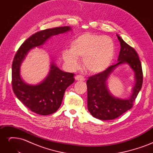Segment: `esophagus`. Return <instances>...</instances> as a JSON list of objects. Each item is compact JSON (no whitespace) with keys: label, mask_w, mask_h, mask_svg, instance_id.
<instances>
[{"label":"esophagus","mask_w":153,"mask_h":153,"mask_svg":"<svg viewBox=\"0 0 153 153\" xmlns=\"http://www.w3.org/2000/svg\"><path fill=\"white\" fill-rule=\"evenodd\" d=\"M75 79L78 81H84L85 78L84 76H81V75H76L75 76Z\"/></svg>","instance_id":"obj_1"}]
</instances>
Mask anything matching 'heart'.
<instances>
[{
    "instance_id": "heart-1",
    "label": "heart",
    "mask_w": 153,
    "mask_h": 153,
    "mask_svg": "<svg viewBox=\"0 0 153 153\" xmlns=\"http://www.w3.org/2000/svg\"><path fill=\"white\" fill-rule=\"evenodd\" d=\"M114 54L115 45L112 39L87 32L71 41L69 51L64 50L62 57L72 68L78 66L77 59L83 58V65L85 70L89 73L97 74L109 66Z\"/></svg>"
}]
</instances>
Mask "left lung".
Instances as JSON below:
<instances>
[{"mask_svg":"<svg viewBox=\"0 0 153 153\" xmlns=\"http://www.w3.org/2000/svg\"><path fill=\"white\" fill-rule=\"evenodd\" d=\"M121 45L118 62L104 71L90 76L87 80V108L94 117L100 120H112L131 109L140 92L143 82L141 62L136 51L117 34ZM128 64L135 73V85L131 96L128 99L118 98L109 92L107 81L116 68Z\"/></svg>","mask_w":153,"mask_h":153,"instance_id":"left-lung-1","label":"left lung"}]
</instances>
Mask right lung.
<instances>
[{
	"instance_id": "1",
	"label": "right lung",
	"mask_w": 153,
	"mask_h": 153,
	"mask_svg": "<svg viewBox=\"0 0 153 153\" xmlns=\"http://www.w3.org/2000/svg\"><path fill=\"white\" fill-rule=\"evenodd\" d=\"M71 30L69 26L48 29L32 34L25 40L15 54L12 64V87L21 102L32 112L42 115L52 114L61 105L67 88L75 80L74 74L61 70L51 62L48 75L36 85L25 83L20 75V66L30 50L39 48L53 36Z\"/></svg>"
}]
</instances>
